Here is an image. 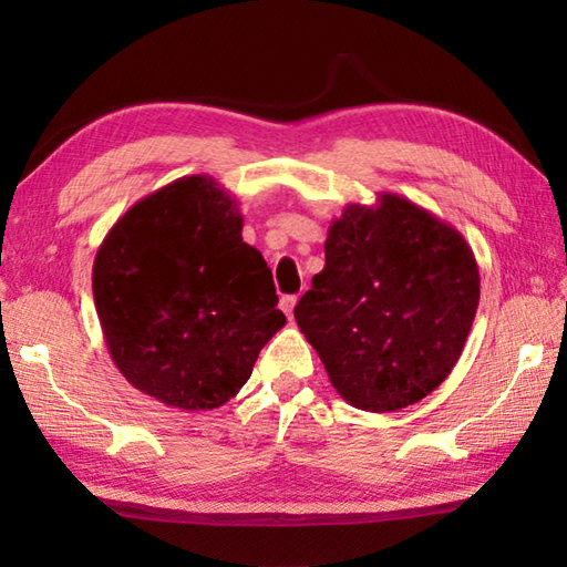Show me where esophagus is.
Wrapping results in <instances>:
<instances>
[{
	"label": "esophagus",
	"mask_w": 567,
	"mask_h": 567,
	"mask_svg": "<svg viewBox=\"0 0 567 567\" xmlns=\"http://www.w3.org/2000/svg\"><path fill=\"white\" fill-rule=\"evenodd\" d=\"M280 307H282L285 315L292 319V311H295V307H297V297H295V295H285V297H282V302H280Z\"/></svg>",
	"instance_id": "1"
}]
</instances>
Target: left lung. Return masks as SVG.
Returning a JSON list of instances; mask_svg holds the SVG:
<instances>
[{
  "mask_svg": "<svg viewBox=\"0 0 567 567\" xmlns=\"http://www.w3.org/2000/svg\"><path fill=\"white\" fill-rule=\"evenodd\" d=\"M327 265L295 307L348 404L396 412L451 375L473 329L480 272L451 224L382 192L329 226Z\"/></svg>",
  "mask_w": 567,
  "mask_h": 567,
  "instance_id": "obj_1",
  "label": "left lung"
}]
</instances>
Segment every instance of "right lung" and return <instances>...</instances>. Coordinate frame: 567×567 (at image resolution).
I'll return each mask as SVG.
<instances>
[{"label":"right lung","mask_w":567,"mask_h":567,"mask_svg":"<svg viewBox=\"0 0 567 567\" xmlns=\"http://www.w3.org/2000/svg\"><path fill=\"white\" fill-rule=\"evenodd\" d=\"M240 228L236 199L214 177L187 175L136 202L94 258L114 365L167 406L226 404L285 327L268 262Z\"/></svg>","instance_id":"obj_1"}]
</instances>
